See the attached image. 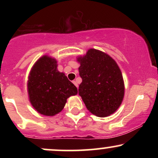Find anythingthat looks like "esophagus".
Segmentation results:
<instances>
[{
  "instance_id": "34e87169",
  "label": "esophagus",
  "mask_w": 158,
  "mask_h": 158,
  "mask_svg": "<svg viewBox=\"0 0 158 158\" xmlns=\"http://www.w3.org/2000/svg\"><path fill=\"white\" fill-rule=\"evenodd\" d=\"M73 83L74 85H75L76 87H77V88H78V84H77V81H73Z\"/></svg>"
}]
</instances>
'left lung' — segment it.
<instances>
[{
    "mask_svg": "<svg viewBox=\"0 0 158 158\" xmlns=\"http://www.w3.org/2000/svg\"><path fill=\"white\" fill-rule=\"evenodd\" d=\"M77 59L82 79L79 94L86 108L97 117L114 113L122 103L125 91L122 73L116 61L95 49H90Z\"/></svg>",
    "mask_w": 158,
    "mask_h": 158,
    "instance_id": "obj_1",
    "label": "left lung"
}]
</instances>
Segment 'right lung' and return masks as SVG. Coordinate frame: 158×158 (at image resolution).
Here are the masks:
<instances>
[{
  "mask_svg": "<svg viewBox=\"0 0 158 158\" xmlns=\"http://www.w3.org/2000/svg\"><path fill=\"white\" fill-rule=\"evenodd\" d=\"M27 87L32 106L45 116L59 113L67 99L78 93L77 87L57 70L56 59L48 56L40 58L32 67Z\"/></svg>",
  "mask_w": 158,
  "mask_h": 158,
  "instance_id": "add662e5",
  "label": "right lung"
}]
</instances>
